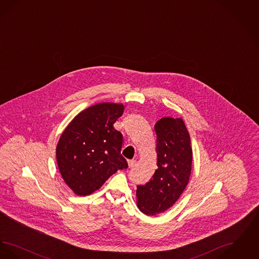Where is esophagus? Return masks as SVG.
Listing matches in <instances>:
<instances>
[{"instance_id":"34e87169","label":"esophagus","mask_w":259,"mask_h":259,"mask_svg":"<svg viewBox=\"0 0 259 259\" xmlns=\"http://www.w3.org/2000/svg\"><path fill=\"white\" fill-rule=\"evenodd\" d=\"M136 163V160L134 159H132V160H128V165H129V167L130 168H132L133 166H134V164Z\"/></svg>"}]
</instances>
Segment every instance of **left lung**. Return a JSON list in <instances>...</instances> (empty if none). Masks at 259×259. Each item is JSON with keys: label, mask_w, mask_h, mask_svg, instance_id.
<instances>
[{"label": "left lung", "mask_w": 259, "mask_h": 259, "mask_svg": "<svg viewBox=\"0 0 259 259\" xmlns=\"http://www.w3.org/2000/svg\"><path fill=\"white\" fill-rule=\"evenodd\" d=\"M154 130L157 169L136 192L137 206L147 215L161 213L178 201L188 184L192 164L190 137L182 118L163 117Z\"/></svg>", "instance_id": "obj_1"}]
</instances>
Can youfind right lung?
Wrapping results in <instances>:
<instances>
[{
	"label": "right lung",
	"mask_w": 259,
	"mask_h": 259,
	"mask_svg": "<svg viewBox=\"0 0 259 259\" xmlns=\"http://www.w3.org/2000/svg\"><path fill=\"white\" fill-rule=\"evenodd\" d=\"M123 111V104L99 103L75 115L62 133L56 160L74 194L89 195L117 170L128 168L120 153L122 134L113 128Z\"/></svg>",
	"instance_id": "1"
}]
</instances>
